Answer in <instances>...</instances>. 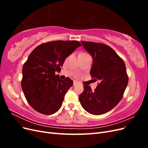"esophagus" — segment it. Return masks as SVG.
<instances>
[{
	"label": "esophagus",
	"instance_id": "1",
	"mask_svg": "<svg viewBox=\"0 0 148 148\" xmlns=\"http://www.w3.org/2000/svg\"><path fill=\"white\" fill-rule=\"evenodd\" d=\"M78 84V82H76V81H74L73 82V85H77Z\"/></svg>",
	"mask_w": 148,
	"mask_h": 148
}]
</instances>
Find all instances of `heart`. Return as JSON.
Returning a JSON list of instances; mask_svg holds the SVG:
<instances>
[{"label":"heart","instance_id":"heart-1","mask_svg":"<svg viewBox=\"0 0 148 148\" xmlns=\"http://www.w3.org/2000/svg\"><path fill=\"white\" fill-rule=\"evenodd\" d=\"M80 54H82V55H84V54H87V53H80Z\"/></svg>","mask_w":148,"mask_h":148}]
</instances>
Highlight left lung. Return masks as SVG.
<instances>
[{
	"mask_svg": "<svg viewBox=\"0 0 148 148\" xmlns=\"http://www.w3.org/2000/svg\"><path fill=\"white\" fill-rule=\"evenodd\" d=\"M86 51L92 57L90 75L99 80L92 91L84 85L79 100L83 109L92 115H102L112 109L122 99L128 77L124 61L113 49L104 44L81 41Z\"/></svg>",
	"mask_w": 148,
	"mask_h": 148,
	"instance_id": "8db88e82",
	"label": "left lung"
}]
</instances>
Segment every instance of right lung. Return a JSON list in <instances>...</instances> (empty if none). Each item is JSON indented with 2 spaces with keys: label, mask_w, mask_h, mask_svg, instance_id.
<instances>
[{
  "label": "right lung",
  "mask_w": 148,
  "mask_h": 148,
  "mask_svg": "<svg viewBox=\"0 0 148 148\" xmlns=\"http://www.w3.org/2000/svg\"><path fill=\"white\" fill-rule=\"evenodd\" d=\"M82 44L78 41H55L40 44L31 52L22 70L21 88L26 101L38 112L51 115L60 109L73 82L60 79L66 58Z\"/></svg>",
  "instance_id": "obj_1"
}]
</instances>
